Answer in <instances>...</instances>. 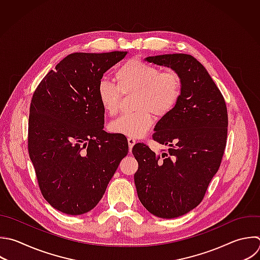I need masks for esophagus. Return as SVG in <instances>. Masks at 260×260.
I'll list each match as a JSON object with an SVG mask.
<instances>
[{"mask_svg": "<svg viewBox=\"0 0 260 260\" xmlns=\"http://www.w3.org/2000/svg\"><path fill=\"white\" fill-rule=\"evenodd\" d=\"M135 143H136V140H135L134 138H131V137L128 138V144H129V150H130V151L132 150V147L134 146Z\"/></svg>", "mask_w": 260, "mask_h": 260, "instance_id": "34e87169", "label": "esophagus"}]
</instances>
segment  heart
<instances>
[{"label": "heart", "mask_w": 260, "mask_h": 260, "mask_svg": "<svg viewBox=\"0 0 260 260\" xmlns=\"http://www.w3.org/2000/svg\"><path fill=\"white\" fill-rule=\"evenodd\" d=\"M117 85L102 80L96 88L103 111L115 116L123 94L134 92L132 114L111 122L109 130L131 138L143 137L153 125V116L164 118L176 107L181 94V78L174 70L159 71L138 59H129L115 71Z\"/></svg>", "instance_id": "b5f03b06"}]
</instances>
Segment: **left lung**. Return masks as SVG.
Returning <instances> with one entry per match:
<instances>
[{"label":"left lung","mask_w":260,"mask_h":260,"mask_svg":"<svg viewBox=\"0 0 260 260\" xmlns=\"http://www.w3.org/2000/svg\"><path fill=\"white\" fill-rule=\"evenodd\" d=\"M144 60L169 67L181 78L180 99L157 122L152 135L168 151L160 156L144 143L132 149L138 161L134 182L140 202L155 216L174 218L201 202L219 168L226 143V107L210 75L194 57L169 54Z\"/></svg>","instance_id":"1"}]
</instances>
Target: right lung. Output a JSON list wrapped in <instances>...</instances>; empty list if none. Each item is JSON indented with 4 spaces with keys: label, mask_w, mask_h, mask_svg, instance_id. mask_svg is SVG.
I'll return each mask as SVG.
<instances>
[{
    "label": "right lung",
    "mask_w": 260,
    "mask_h": 260,
    "mask_svg": "<svg viewBox=\"0 0 260 260\" xmlns=\"http://www.w3.org/2000/svg\"><path fill=\"white\" fill-rule=\"evenodd\" d=\"M126 55L71 54L34 93L29 157L43 196L64 213L79 215L95 207L128 153L127 139L104 130L105 112L96 95L104 73Z\"/></svg>",
    "instance_id": "add662e5"
}]
</instances>
